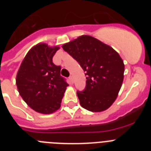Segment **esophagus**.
I'll return each instance as SVG.
<instances>
[{
	"mask_svg": "<svg viewBox=\"0 0 151 151\" xmlns=\"http://www.w3.org/2000/svg\"><path fill=\"white\" fill-rule=\"evenodd\" d=\"M69 82H70V84H73V76H69Z\"/></svg>",
	"mask_w": 151,
	"mask_h": 151,
	"instance_id": "1",
	"label": "esophagus"
}]
</instances>
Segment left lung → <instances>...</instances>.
I'll use <instances>...</instances> for the list:
<instances>
[{"label":"left lung","mask_w":151,"mask_h":151,"mask_svg":"<svg viewBox=\"0 0 151 151\" xmlns=\"http://www.w3.org/2000/svg\"><path fill=\"white\" fill-rule=\"evenodd\" d=\"M85 72L86 85L77 91L81 106L91 112H101L116 99L122 86L125 66L111 47L97 38L82 35L62 46Z\"/></svg>","instance_id":"obj_1"}]
</instances>
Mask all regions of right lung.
<instances>
[{
	"mask_svg": "<svg viewBox=\"0 0 151 151\" xmlns=\"http://www.w3.org/2000/svg\"><path fill=\"white\" fill-rule=\"evenodd\" d=\"M58 47L39 44L31 49L21 63L17 76L19 93L32 109L50 114L60 107L69 85L60 76V66L53 63Z\"/></svg>",
	"mask_w": 151,
	"mask_h": 151,
	"instance_id": "right-lung-1",
	"label": "right lung"
}]
</instances>
